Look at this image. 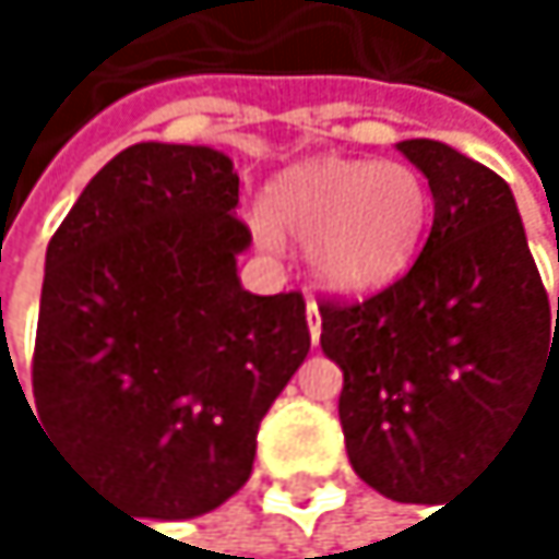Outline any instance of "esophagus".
<instances>
[{
    "instance_id": "1",
    "label": "esophagus",
    "mask_w": 559,
    "mask_h": 559,
    "mask_svg": "<svg viewBox=\"0 0 559 559\" xmlns=\"http://www.w3.org/2000/svg\"><path fill=\"white\" fill-rule=\"evenodd\" d=\"M305 314H308V331H311V344H318L321 341V314H318V305L308 298V305H305Z\"/></svg>"
}]
</instances>
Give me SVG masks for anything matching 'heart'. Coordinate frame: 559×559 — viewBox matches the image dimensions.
<instances>
[{
	"label": "heart",
	"mask_w": 559,
	"mask_h": 559,
	"mask_svg": "<svg viewBox=\"0 0 559 559\" xmlns=\"http://www.w3.org/2000/svg\"><path fill=\"white\" fill-rule=\"evenodd\" d=\"M430 212L417 168L378 158H308L277 175L251 231L264 248L305 245L311 277L337 295L391 285L411 264Z\"/></svg>",
	"instance_id": "b5f03b06"
}]
</instances>
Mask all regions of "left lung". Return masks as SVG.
<instances>
[{
	"label": "left lung",
	"mask_w": 559,
	"mask_h": 559,
	"mask_svg": "<svg viewBox=\"0 0 559 559\" xmlns=\"http://www.w3.org/2000/svg\"><path fill=\"white\" fill-rule=\"evenodd\" d=\"M397 152L427 178L430 235L401 282L321 308V350L344 371L354 474L391 500L441 503L559 374V298L554 311L500 175L433 139Z\"/></svg>",
	"instance_id": "left-lung-1"
}]
</instances>
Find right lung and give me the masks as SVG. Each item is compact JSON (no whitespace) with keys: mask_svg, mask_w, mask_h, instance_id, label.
Returning a JSON list of instances; mask_svg holds the SVG:
<instances>
[{"mask_svg":"<svg viewBox=\"0 0 559 559\" xmlns=\"http://www.w3.org/2000/svg\"><path fill=\"white\" fill-rule=\"evenodd\" d=\"M235 162L139 142L46 251L32 394L56 448L115 503L191 521L245 487L258 424L305 365L301 295H251Z\"/></svg>","mask_w":559,"mask_h":559,"instance_id":"1","label":"right lung"}]
</instances>
